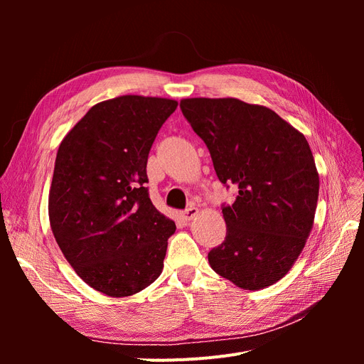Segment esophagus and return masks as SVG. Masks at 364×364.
I'll list each match as a JSON object with an SVG mask.
<instances>
[{
	"instance_id": "esophagus-1",
	"label": "esophagus",
	"mask_w": 364,
	"mask_h": 364,
	"mask_svg": "<svg viewBox=\"0 0 364 364\" xmlns=\"http://www.w3.org/2000/svg\"><path fill=\"white\" fill-rule=\"evenodd\" d=\"M197 214H199V208L191 206V208L186 209V211H183V215H182V217L186 220V222H190V220H193Z\"/></svg>"
}]
</instances>
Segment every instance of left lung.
Instances as JSON below:
<instances>
[{"mask_svg":"<svg viewBox=\"0 0 364 364\" xmlns=\"http://www.w3.org/2000/svg\"><path fill=\"white\" fill-rule=\"evenodd\" d=\"M181 109L220 182L238 188L209 266L240 289H266L290 272L313 229L318 173L308 141L272 109L238 98H183Z\"/></svg>","mask_w":364,"mask_h":364,"instance_id":"1","label":"left lung"}]
</instances>
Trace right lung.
<instances>
[{"label":"right lung","instance_id":"obj_1","mask_svg":"<svg viewBox=\"0 0 364 364\" xmlns=\"http://www.w3.org/2000/svg\"><path fill=\"white\" fill-rule=\"evenodd\" d=\"M178 107L162 97L121 95L94 105L62 139L48 194L53 235L94 290L132 296L164 269L176 225L151 203L147 158Z\"/></svg>","mask_w":364,"mask_h":364}]
</instances>
